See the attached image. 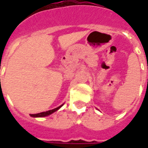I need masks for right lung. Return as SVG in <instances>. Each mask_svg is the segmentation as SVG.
<instances>
[{"label": "right lung", "mask_w": 148, "mask_h": 148, "mask_svg": "<svg viewBox=\"0 0 148 148\" xmlns=\"http://www.w3.org/2000/svg\"><path fill=\"white\" fill-rule=\"evenodd\" d=\"M63 106V104L62 105V106H58L57 108H55L54 109H51V110H48V111H46V112H40V113H37V114H30L31 116H32V117H44V116H49V115L52 114L53 112H55L58 111V109L61 108L62 106Z\"/></svg>", "instance_id": "add662e5"}]
</instances>
